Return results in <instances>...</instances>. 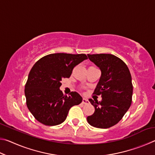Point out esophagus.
Listing matches in <instances>:
<instances>
[{"label":"esophagus","mask_w":155,"mask_h":155,"mask_svg":"<svg viewBox=\"0 0 155 155\" xmlns=\"http://www.w3.org/2000/svg\"><path fill=\"white\" fill-rule=\"evenodd\" d=\"M82 103L84 104H87L89 103V101L87 99H86L85 98H83V101H82Z\"/></svg>","instance_id":"34e87169"}]
</instances>
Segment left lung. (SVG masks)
Listing matches in <instances>:
<instances>
[{
    "mask_svg": "<svg viewBox=\"0 0 155 155\" xmlns=\"http://www.w3.org/2000/svg\"><path fill=\"white\" fill-rule=\"evenodd\" d=\"M89 59L101 71L94 94L101 95V101H89L95 108L87 117L94 127L108 128L118 123L130 107L132 78L125 63L111 54H87Z\"/></svg>",
    "mask_w": 155,
    "mask_h": 155,
    "instance_id": "8db88e82",
    "label": "left lung"
}]
</instances>
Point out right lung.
Here are the masks:
<instances>
[{
	"label": "right lung",
	"mask_w": 155,
	"mask_h": 155,
	"mask_svg": "<svg viewBox=\"0 0 155 155\" xmlns=\"http://www.w3.org/2000/svg\"><path fill=\"white\" fill-rule=\"evenodd\" d=\"M85 59V54H51L31 68L25 94L28 109L38 122L46 126L61 124L70 109L82 102L78 93L72 91L67 96L59 88L62 78H69L74 67Z\"/></svg>",
	"instance_id": "1"
}]
</instances>
